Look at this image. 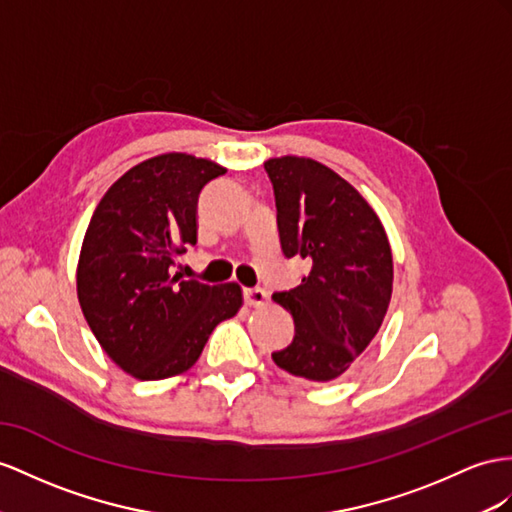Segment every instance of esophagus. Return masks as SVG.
I'll use <instances>...</instances> for the list:
<instances>
[{
  "label": "esophagus",
  "instance_id": "obj_1",
  "mask_svg": "<svg viewBox=\"0 0 512 512\" xmlns=\"http://www.w3.org/2000/svg\"><path fill=\"white\" fill-rule=\"evenodd\" d=\"M244 303L248 307H264L268 303V294L259 287H248V290H244Z\"/></svg>",
  "mask_w": 512,
  "mask_h": 512
}]
</instances>
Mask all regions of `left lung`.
I'll use <instances>...</instances> for the list:
<instances>
[{
    "label": "left lung",
    "mask_w": 512,
    "mask_h": 512,
    "mask_svg": "<svg viewBox=\"0 0 512 512\" xmlns=\"http://www.w3.org/2000/svg\"><path fill=\"white\" fill-rule=\"evenodd\" d=\"M264 168L283 255L311 264L298 287L272 294L296 326L294 342L272 359L298 378L329 383L355 365L381 329L393 290L391 246L370 203L329 166L283 155Z\"/></svg>",
    "instance_id": "8db88e82"
}]
</instances>
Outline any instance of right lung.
<instances>
[{"mask_svg":"<svg viewBox=\"0 0 512 512\" xmlns=\"http://www.w3.org/2000/svg\"><path fill=\"white\" fill-rule=\"evenodd\" d=\"M227 168L188 153L149 157L99 201L77 261V298L106 355L138 381L188 372L209 335L242 307L238 283L173 274L196 244V205Z\"/></svg>","mask_w":512,"mask_h":512,"instance_id":"1","label":"right lung"}]
</instances>
